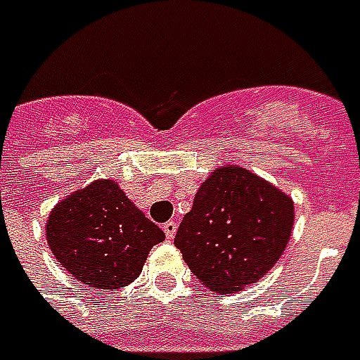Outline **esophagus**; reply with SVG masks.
<instances>
[{"instance_id":"34e87169","label":"esophagus","mask_w":360,"mask_h":360,"mask_svg":"<svg viewBox=\"0 0 360 360\" xmlns=\"http://www.w3.org/2000/svg\"><path fill=\"white\" fill-rule=\"evenodd\" d=\"M176 229H178V224H176L174 220H168V222L162 226V230H164V234H166V238H168V240H172L174 236H176Z\"/></svg>"}]
</instances>
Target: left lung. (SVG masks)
Wrapping results in <instances>:
<instances>
[{"mask_svg":"<svg viewBox=\"0 0 360 360\" xmlns=\"http://www.w3.org/2000/svg\"><path fill=\"white\" fill-rule=\"evenodd\" d=\"M292 222L286 194L240 166H224L196 192L174 244L204 286L232 292L276 264Z\"/></svg>","mask_w":360,"mask_h":360,"instance_id":"obj_1","label":"left lung"}]
</instances>
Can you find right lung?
Instances as JSON below:
<instances>
[{
    "instance_id": "right-lung-1",
    "label": "right lung",
    "mask_w": 360,
    "mask_h": 360,
    "mask_svg": "<svg viewBox=\"0 0 360 360\" xmlns=\"http://www.w3.org/2000/svg\"><path fill=\"white\" fill-rule=\"evenodd\" d=\"M48 242L72 276L91 288H120L138 278L164 232L146 218L114 180L94 182L49 214Z\"/></svg>"
}]
</instances>
